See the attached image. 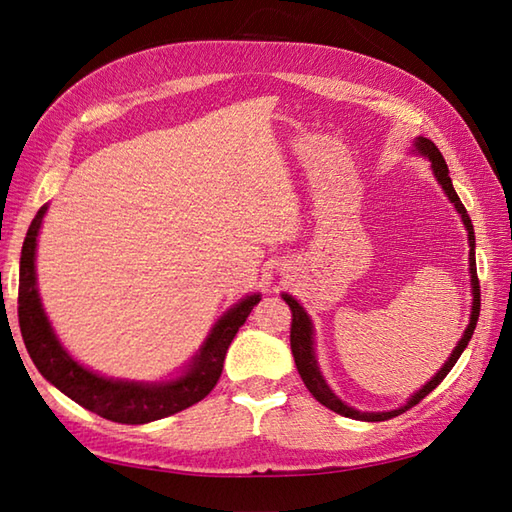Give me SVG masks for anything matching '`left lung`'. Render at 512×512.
I'll list each match as a JSON object with an SVG mask.
<instances>
[{"label": "left lung", "instance_id": "left-lung-1", "mask_svg": "<svg viewBox=\"0 0 512 512\" xmlns=\"http://www.w3.org/2000/svg\"><path fill=\"white\" fill-rule=\"evenodd\" d=\"M413 145H416L418 154L427 156V158L431 160L433 176L438 178L440 187L444 189V193H447V198L453 202L455 211H458V213L462 215V222H464V226H466V233H469V246H471V253H469V266H471V268H469V270H471V292H473L471 321H469V325H466L462 339L458 341V345H455V350H453V354L449 356V361L440 367V372H438L436 376H433L427 385H424L420 391H416V394H413V396L407 400V405H402V407H398V409H394V411H358V409H354V407H350V405H345V402H343L339 396H334L332 389L328 387V383H325V380H323V376H321V372H319V365H317V356H314V339H312L314 330H312V321H310V317L306 314V310H303V308L299 306L297 299H292L290 295H281V297H284V301L288 303V306H290V310H292L290 350H292V356H295V363H297V369H299V374H301V378H303V383H306V387L310 389V394H312L314 398H317V400L321 402V405H325V407L336 411V413H341V416H345V418L365 420V422H380V420L396 418V416H400L402 411H407V409H411L413 405H418V402H420L424 396H429L431 391L442 383L444 376H447V374L451 372V369H453V365L458 363L460 354L464 352V347L469 345L471 336H473V332H475L477 317H480V279H477V266H475V233H473L471 217H469V213H466L464 204L460 202L458 193H455V189H453V182H451V178H449V167H447V162H444V158H442V154H440V149H438L436 145H433L429 138H422V136L416 138V143H413Z\"/></svg>", "mask_w": 512, "mask_h": 512}]
</instances>
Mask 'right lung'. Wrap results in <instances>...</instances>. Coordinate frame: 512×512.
<instances>
[{"label":"right lung","instance_id":"add662e5","mask_svg":"<svg viewBox=\"0 0 512 512\" xmlns=\"http://www.w3.org/2000/svg\"><path fill=\"white\" fill-rule=\"evenodd\" d=\"M48 204L41 206L21 246L19 259V328L24 336L26 350L37 365L41 376L63 391L65 396L79 402L81 407L99 413L101 418L121 424H145L151 420L167 418L171 413L187 409L204 396L211 394L222 376L224 356L228 345L235 339L237 330L246 323L250 310L259 303V295H248L222 314L215 323L209 339L204 341L200 352L193 356L187 372L169 383H134V380H114L90 372L79 365L63 350L57 334L43 312L37 273L35 250L37 235Z\"/></svg>","mask_w":512,"mask_h":512}]
</instances>
